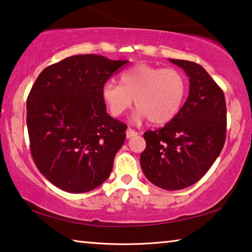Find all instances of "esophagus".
Wrapping results in <instances>:
<instances>
[{"mask_svg":"<svg viewBox=\"0 0 252 252\" xmlns=\"http://www.w3.org/2000/svg\"><path fill=\"white\" fill-rule=\"evenodd\" d=\"M126 138L129 139V138H132V136H134V135H138V132L134 131V130H132L131 127H129V129L126 130Z\"/></svg>","mask_w":252,"mask_h":252,"instance_id":"1","label":"esophagus"}]
</instances>
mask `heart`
Returning a JSON list of instances; mask_svg holds the SVG:
<instances>
[{"label":"heart","instance_id":"obj_1","mask_svg":"<svg viewBox=\"0 0 252 252\" xmlns=\"http://www.w3.org/2000/svg\"><path fill=\"white\" fill-rule=\"evenodd\" d=\"M186 91V79L178 70L138 63L122 72L120 84L104 83L102 99L113 117L122 116L134 99L136 119L164 125L180 111Z\"/></svg>","mask_w":252,"mask_h":252}]
</instances>
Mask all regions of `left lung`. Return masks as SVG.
Instances as JSON below:
<instances>
[{
    "mask_svg": "<svg viewBox=\"0 0 252 252\" xmlns=\"http://www.w3.org/2000/svg\"><path fill=\"white\" fill-rule=\"evenodd\" d=\"M189 76V96L163 127L144 132V176L164 190L194 185L219 157L227 133L223 91L198 63L169 59Z\"/></svg>",
    "mask_w": 252,
    "mask_h": 252,
    "instance_id": "obj_1",
    "label": "left lung"
}]
</instances>
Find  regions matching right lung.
Wrapping results in <instances>:
<instances>
[{
    "label": "right lung",
    "instance_id": "1",
    "mask_svg": "<svg viewBox=\"0 0 252 252\" xmlns=\"http://www.w3.org/2000/svg\"><path fill=\"white\" fill-rule=\"evenodd\" d=\"M127 61L79 54L41 72L27 100L30 150L59 189L83 193L109 178L126 125L106 113L102 87Z\"/></svg>",
    "mask_w": 252,
    "mask_h": 252
}]
</instances>
